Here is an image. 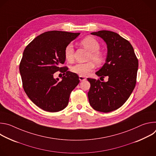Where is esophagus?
I'll return each instance as SVG.
<instances>
[{
  "label": "esophagus",
  "mask_w": 156,
  "mask_h": 156,
  "mask_svg": "<svg viewBox=\"0 0 156 156\" xmlns=\"http://www.w3.org/2000/svg\"><path fill=\"white\" fill-rule=\"evenodd\" d=\"M79 80H80V81H83L86 80V79L84 77L82 76H79Z\"/></svg>",
  "instance_id": "1"
}]
</instances>
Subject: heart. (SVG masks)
Listing matches in <instances>:
<instances>
[{"instance_id": "heart-1", "label": "heart", "mask_w": 156, "mask_h": 156, "mask_svg": "<svg viewBox=\"0 0 156 156\" xmlns=\"http://www.w3.org/2000/svg\"><path fill=\"white\" fill-rule=\"evenodd\" d=\"M81 45L86 49L90 52L88 56V60H93L86 63H78L73 65L71 67V71L80 76H86L91 71H92L95 63L96 65H100L104 60L102 54L99 52L100 44L99 42L91 36H87L80 41ZM74 49L72 44H69L66 46L64 50V56L66 61L72 62L73 60Z\"/></svg>"}]
</instances>
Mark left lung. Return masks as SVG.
<instances>
[{"mask_svg": "<svg viewBox=\"0 0 156 156\" xmlns=\"http://www.w3.org/2000/svg\"><path fill=\"white\" fill-rule=\"evenodd\" d=\"M91 34L106 42L105 63L96 74L108 78L107 82L87 78L91 84L89 102L94 110L107 113L122 106L132 93L136 83L138 60L131 44L119 34L107 30Z\"/></svg>", "mask_w": 156, "mask_h": 156, "instance_id": "8db88e82", "label": "left lung"}]
</instances>
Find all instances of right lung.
Instances as JSON below:
<instances>
[{
	"label": "right lung",
	"mask_w": 156,
	"mask_h": 156,
	"mask_svg": "<svg viewBox=\"0 0 156 156\" xmlns=\"http://www.w3.org/2000/svg\"><path fill=\"white\" fill-rule=\"evenodd\" d=\"M80 33L51 31L35 37L26 47L20 63L24 91L41 109L56 112L67 106L71 92L80 83L78 76L60 67L65 61V47ZM60 71L62 80L53 78Z\"/></svg>",
	"instance_id": "1"
}]
</instances>
